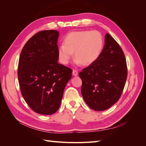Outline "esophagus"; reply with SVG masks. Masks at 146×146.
<instances>
[{
    "label": "esophagus",
    "mask_w": 146,
    "mask_h": 146,
    "mask_svg": "<svg viewBox=\"0 0 146 146\" xmlns=\"http://www.w3.org/2000/svg\"><path fill=\"white\" fill-rule=\"evenodd\" d=\"M72 74H73L74 76H78V71H77V70H76V69H74L73 71H72Z\"/></svg>",
    "instance_id": "34e87169"
}]
</instances>
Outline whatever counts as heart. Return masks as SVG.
<instances>
[{
  "mask_svg": "<svg viewBox=\"0 0 146 146\" xmlns=\"http://www.w3.org/2000/svg\"><path fill=\"white\" fill-rule=\"evenodd\" d=\"M104 44V38L98 31L72 32L66 35L64 44L58 48L59 59L63 64H67L73 57L74 52L76 64L90 65L99 57Z\"/></svg>",
  "mask_w": 146,
  "mask_h": 146,
  "instance_id": "1",
  "label": "heart"
}]
</instances>
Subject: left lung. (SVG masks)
I'll use <instances>...</instances> for the list:
<instances>
[{"label": "left lung", "mask_w": 146, "mask_h": 146, "mask_svg": "<svg viewBox=\"0 0 146 146\" xmlns=\"http://www.w3.org/2000/svg\"><path fill=\"white\" fill-rule=\"evenodd\" d=\"M81 94L89 108L104 111L118 101L127 76V64L121 47L109 34L99 57L79 73Z\"/></svg>", "instance_id": "obj_1"}]
</instances>
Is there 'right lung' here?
<instances>
[{"instance_id":"1","label":"right lung","mask_w":146,"mask_h":146,"mask_svg":"<svg viewBox=\"0 0 146 146\" xmlns=\"http://www.w3.org/2000/svg\"><path fill=\"white\" fill-rule=\"evenodd\" d=\"M59 32H37L22 48L18 65V79L22 96L32 110L51 115L59 109L72 70L58 63Z\"/></svg>"}]
</instances>
